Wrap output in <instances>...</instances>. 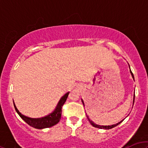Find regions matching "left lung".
<instances>
[{"label":"left lung","instance_id":"1","mask_svg":"<svg viewBox=\"0 0 148 148\" xmlns=\"http://www.w3.org/2000/svg\"><path fill=\"white\" fill-rule=\"evenodd\" d=\"M129 67H130V64H129ZM130 73H131V74H132V78H133L134 79V74H133V73L132 72V71H131V69H130ZM134 99H135V92H134V99H133V105H134ZM81 101H82V103H83V104H84V100H83L82 99H81ZM87 118H88V121L90 122V123L91 124V125H92L93 127H97V128H99V129H104V130H110V129H112V128H113V127H116L117 125H118L119 124H120L122 123V122H123V120H122V121H120V122H119L118 123H117V124H115V125H108V126H104V125H97V124H95V123H93L92 121V120H90V119L89 118H88V116L87 115Z\"/></svg>","mask_w":148,"mask_h":148}]
</instances>
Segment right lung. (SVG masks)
Returning <instances> with one entry per match:
<instances>
[{"instance_id": "add662e5", "label": "right lung", "mask_w": 148, "mask_h": 148, "mask_svg": "<svg viewBox=\"0 0 148 148\" xmlns=\"http://www.w3.org/2000/svg\"><path fill=\"white\" fill-rule=\"evenodd\" d=\"M69 92L64 94L62 97L59 100L58 103L56 107L54 109V111L49 113V115H46L45 117H42V118H32L27 117L25 115L21 114L18 110L16 108V105L14 102V106L15 110H16V113H18L21 118L30 126L34 127L35 129H39V130H42V129L48 128V127H53V125H56L58 123L61 118V114H62V107L63 106L64 102L67 100V97H68Z\"/></svg>"}]
</instances>
